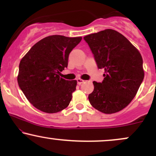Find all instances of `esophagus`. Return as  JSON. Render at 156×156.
Returning <instances> with one entry per match:
<instances>
[{
	"label": "esophagus",
	"mask_w": 156,
	"mask_h": 156,
	"mask_svg": "<svg viewBox=\"0 0 156 156\" xmlns=\"http://www.w3.org/2000/svg\"><path fill=\"white\" fill-rule=\"evenodd\" d=\"M84 82H85V80L80 79V78H78V79H77V83H78V85H80V84L84 83Z\"/></svg>",
	"instance_id": "34e87169"
}]
</instances>
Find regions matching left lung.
Listing matches in <instances>:
<instances>
[{"label":"left lung","mask_w":156,"mask_h":156,"mask_svg":"<svg viewBox=\"0 0 156 156\" xmlns=\"http://www.w3.org/2000/svg\"><path fill=\"white\" fill-rule=\"evenodd\" d=\"M99 69L102 83L94 81L90 104L104 114L125 108L133 99L144 79L142 57L128 39L117 31L105 29L83 37Z\"/></svg>","instance_id":"1"}]
</instances>
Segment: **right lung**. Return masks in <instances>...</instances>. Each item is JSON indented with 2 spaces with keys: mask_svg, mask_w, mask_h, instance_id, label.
Here are the masks:
<instances>
[{
  "mask_svg": "<svg viewBox=\"0 0 156 156\" xmlns=\"http://www.w3.org/2000/svg\"><path fill=\"white\" fill-rule=\"evenodd\" d=\"M82 37L53 35L37 42L21 59L17 82L28 101L45 113L61 112L69 105L76 80L60 78L72 50Z\"/></svg>",
  "mask_w": 156,
  "mask_h": 156,
  "instance_id": "add662e5",
  "label": "right lung"
}]
</instances>
